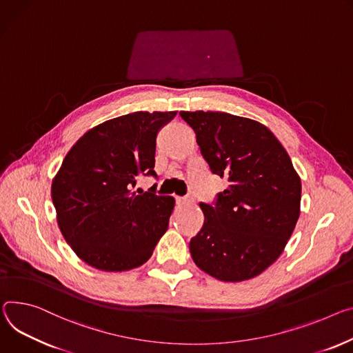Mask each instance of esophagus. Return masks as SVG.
I'll list each match as a JSON object with an SVG mask.
<instances>
[{"label":"esophagus","instance_id":"1","mask_svg":"<svg viewBox=\"0 0 353 353\" xmlns=\"http://www.w3.org/2000/svg\"><path fill=\"white\" fill-rule=\"evenodd\" d=\"M174 199H176V203H177V204H184V203H188V201H190V199H188V197H180V196H176Z\"/></svg>","mask_w":353,"mask_h":353}]
</instances>
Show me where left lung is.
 <instances>
[{
  "label": "left lung",
  "mask_w": 353,
  "mask_h": 353,
  "mask_svg": "<svg viewBox=\"0 0 353 353\" xmlns=\"http://www.w3.org/2000/svg\"><path fill=\"white\" fill-rule=\"evenodd\" d=\"M193 128L212 174L230 185L211 204L190 241L194 263L222 281H242L281 254L300 215L301 181L277 138L259 122L212 111H180Z\"/></svg>",
  "instance_id": "obj_1"
}]
</instances>
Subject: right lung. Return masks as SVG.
<instances>
[{"mask_svg": "<svg viewBox=\"0 0 353 353\" xmlns=\"http://www.w3.org/2000/svg\"><path fill=\"white\" fill-rule=\"evenodd\" d=\"M177 111H138L100 123L70 149L52 184L59 228L87 265L122 272L143 265L169 227L174 199L141 176L157 179L156 138Z\"/></svg>", "mask_w": 353, "mask_h": 353, "instance_id": "add662e5", "label": "right lung"}]
</instances>
